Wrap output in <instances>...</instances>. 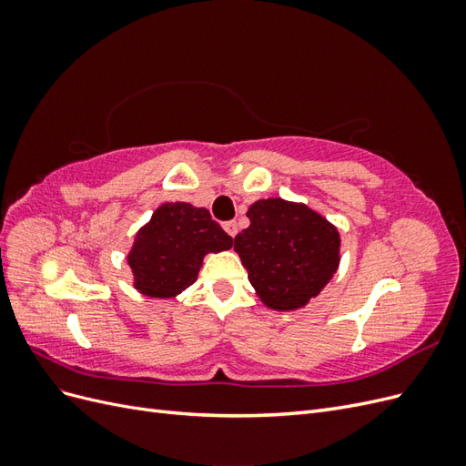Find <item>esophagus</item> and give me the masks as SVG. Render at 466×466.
<instances>
[{
	"label": "esophagus",
	"instance_id": "obj_1",
	"mask_svg": "<svg viewBox=\"0 0 466 466\" xmlns=\"http://www.w3.org/2000/svg\"><path fill=\"white\" fill-rule=\"evenodd\" d=\"M223 229L228 231L231 237H235V235H237V229H238V228H237V221H225V223H223Z\"/></svg>",
	"mask_w": 466,
	"mask_h": 466
}]
</instances>
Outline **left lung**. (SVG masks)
<instances>
[{"instance_id":"1","label":"left lung","mask_w":466,"mask_h":466,"mask_svg":"<svg viewBox=\"0 0 466 466\" xmlns=\"http://www.w3.org/2000/svg\"><path fill=\"white\" fill-rule=\"evenodd\" d=\"M250 225L235 237V250L260 299L278 311L311 301L336 272L340 235L303 204L268 198L247 211Z\"/></svg>"}]
</instances>
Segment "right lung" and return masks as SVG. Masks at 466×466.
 Instances as JSON below:
<instances>
[{
  "instance_id": "obj_1",
  "label": "right lung",
  "mask_w": 466,
  "mask_h": 466,
  "mask_svg": "<svg viewBox=\"0 0 466 466\" xmlns=\"http://www.w3.org/2000/svg\"><path fill=\"white\" fill-rule=\"evenodd\" d=\"M231 247L233 237L206 208L163 204L136 235L128 257L134 286L149 298H173L198 276L204 255Z\"/></svg>"
}]
</instances>
